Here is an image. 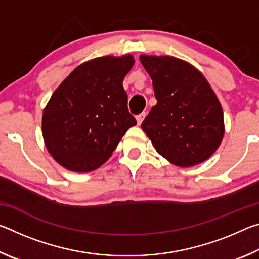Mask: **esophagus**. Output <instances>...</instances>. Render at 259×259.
I'll list each match as a JSON object with an SVG mask.
<instances>
[{"label":"esophagus","instance_id":"1","mask_svg":"<svg viewBox=\"0 0 259 259\" xmlns=\"http://www.w3.org/2000/svg\"><path fill=\"white\" fill-rule=\"evenodd\" d=\"M145 116H146V112L140 113L139 115L136 116V120H137V124H138V125L142 124V122L144 121V119H145Z\"/></svg>","mask_w":259,"mask_h":259}]
</instances>
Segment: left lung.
Returning <instances> with one entry per match:
<instances>
[{"mask_svg": "<svg viewBox=\"0 0 259 259\" xmlns=\"http://www.w3.org/2000/svg\"><path fill=\"white\" fill-rule=\"evenodd\" d=\"M139 59L157 100L142 123L156 152L182 168L208 160L221 145L225 125L222 105L207 78L176 57L140 55Z\"/></svg>", "mask_w": 259, "mask_h": 259, "instance_id": "obj_1", "label": "left lung"}]
</instances>
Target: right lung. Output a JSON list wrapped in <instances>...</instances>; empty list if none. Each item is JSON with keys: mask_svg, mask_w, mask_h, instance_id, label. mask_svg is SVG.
Listing matches in <instances>:
<instances>
[{"mask_svg": "<svg viewBox=\"0 0 259 259\" xmlns=\"http://www.w3.org/2000/svg\"><path fill=\"white\" fill-rule=\"evenodd\" d=\"M134 64L133 55L88 60L52 94L43 109L42 135L48 152L65 169H98L137 124L122 84Z\"/></svg>", "mask_w": 259, "mask_h": 259, "instance_id": "1", "label": "right lung"}]
</instances>
